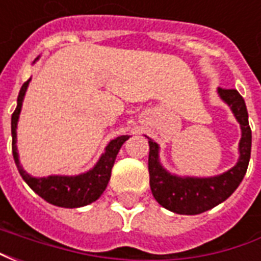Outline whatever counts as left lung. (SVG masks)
I'll list each match as a JSON object with an SVG mask.
<instances>
[{"instance_id": "1", "label": "left lung", "mask_w": 261, "mask_h": 261, "mask_svg": "<svg viewBox=\"0 0 261 261\" xmlns=\"http://www.w3.org/2000/svg\"><path fill=\"white\" fill-rule=\"evenodd\" d=\"M218 95L232 110L239 121L242 138L239 142V159L236 165L222 175L213 177H180L169 173L159 162V145L149 140V186L155 200L169 211L183 215H196L211 210L225 201L235 192L246 175L252 130L247 119L246 103L236 89L218 88Z\"/></svg>"}]
</instances>
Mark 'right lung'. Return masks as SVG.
<instances>
[{
  "mask_svg": "<svg viewBox=\"0 0 261 261\" xmlns=\"http://www.w3.org/2000/svg\"><path fill=\"white\" fill-rule=\"evenodd\" d=\"M29 82L31 80L26 81L20 88L19 95H18V105L11 119L12 155H14L15 164L22 179L28 183V186L31 187L33 192L42 197L43 200L57 207L78 208L96 201L97 198L102 196L105 189L108 187L110 175H112V168H113L120 148L130 138V136H120L109 142L105 152L97 161V164L86 173H81L78 176H47V177H33L28 175L19 164V156H18V149H16V125H18L22 102H23Z\"/></svg>",
  "mask_w": 261,
  "mask_h": 261,
  "instance_id": "right-lung-1",
  "label": "right lung"
}]
</instances>
